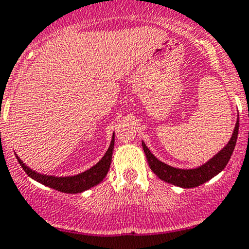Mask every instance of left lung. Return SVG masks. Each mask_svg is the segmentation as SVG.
<instances>
[{
	"label": "left lung",
	"instance_id": "1",
	"mask_svg": "<svg viewBox=\"0 0 249 249\" xmlns=\"http://www.w3.org/2000/svg\"><path fill=\"white\" fill-rule=\"evenodd\" d=\"M240 120H236L235 129H233L231 139L229 142L224 145L223 149L215 155H213L208 161L205 164L200 165V166L195 167V169H178V167L170 166V165L165 164V162L160 161L145 145V143L142 141V147L145 153V158L148 160L150 170L158 176L164 182L170 183V184L177 185L180 188H195L199 185L203 184L211 178L217 176L218 173L222 172L227 164L229 162L231 154L235 149L236 141H237L238 135V126H240Z\"/></svg>",
	"mask_w": 249,
	"mask_h": 249
}]
</instances>
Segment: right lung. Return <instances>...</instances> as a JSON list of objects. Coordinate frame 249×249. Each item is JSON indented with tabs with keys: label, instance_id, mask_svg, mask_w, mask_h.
Returning <instances> with one entry per match:
<instances>
[{
	"label": "right lung",
	"instance_id": "add662e5",
	"mask_svg": "<svg viewBox=\"0 0 249 249\" xmlns=\"http://www.w3.org/2000/svg\"><path fill=\"white\" fill-rule=\"evenodd\" d=\"M113 149H114V134L112 135V140H110V144L105 153L104 157L101 158L97 164L88 169L87 171L78 173L74 176H66V177H57V176L52 175H43L35 170L30 169L29 166L21 161L19 157L17 155V159L19 161L20 166L22 167L25 172L35 179L36 182L41 183V184L46 185V187L53 188L55 190H59L61 193H67V194H78V193H83L85 190L90 189V188L95 187L99 183H101L107 176L109 171L110 162H112V154Z\"/></svg>",
	"mask_w": 249,
	"mask_h": 249
}]
</instances>
